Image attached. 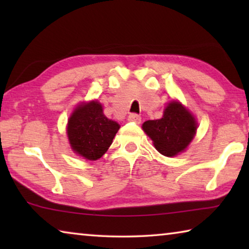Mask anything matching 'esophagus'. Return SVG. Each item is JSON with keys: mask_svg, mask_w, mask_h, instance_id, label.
I'll return each mask as SVG.
<instances>
[{"mask_svg": "<svg viewBox=\"0 0 249 249\" xmlns=\"http://www.w3.org/2000/svg\"><path fill=\"white\" fill-rule=\"evenodd\" d=\"M128 121L129 122H134V123L140 124L141 121H142V117L138 115V114H136V113H133V114H129L128 115Z\"/></svg>", "mask_w": 249, "mask_h": 249, "instance_id": "34e87169", "label": "esophagus"}]
</instances>
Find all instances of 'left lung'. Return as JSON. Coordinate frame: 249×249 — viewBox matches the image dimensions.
Instances as JSON below:
<instances>
[{
	"mask_svg": "<svg viewBox=\"0 0 249 249\" xmlns=\"http://www.w3.org/2000/svg\"><path fill=\"white\" fill-rule=\"evenodd\" d=\"M142 129L160 154L168 157L183 151L195 137L196 122L177 101L168 104L160 120L147 121Z\"/></svg>",
	"mask_w": 249,
	"mask_h": 249,
	"instance_id": "1",
	"label": "left lung"
}]
</instances>
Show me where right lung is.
<instances>
[{
  "mask_svg": "<svg viewBox=\"0 0 249 249\" xmlns=\"http://www.w3.org/2000/svg\"><path fill=\"white\" fill-rule=\"evenodd\" d=\"M120 128L116 122L103 114L102 105L92 101L75 108L68 122V138L75 154L86 159L102 157Z\"/></svg>",
  "mask_w": 249,
  "mask_h": 249,
  "instance_id": "add662e5",
  "label": "right lung"
}]
</instances>
